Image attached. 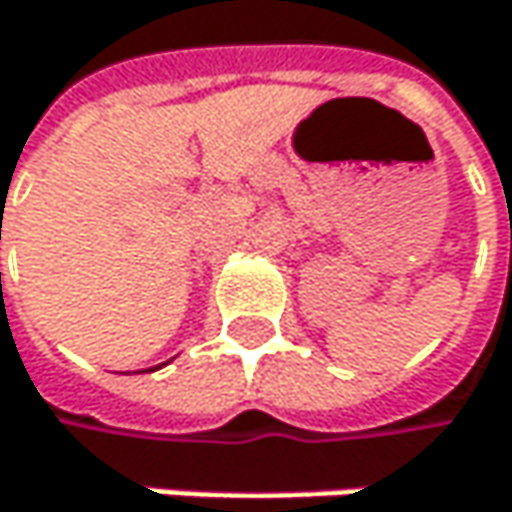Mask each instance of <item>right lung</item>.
<instances>
[{"label": "right lung", "instance_id": "1", "mask_svg": "<svg viewBox=\"0 0 512 512\" xmlns=\"http://www.w3.org/2000/svg\"><path fill=\"white\" fill-rule=\"evenodd\" d=\"M151 370H159V367H151Z\"/></svg>", "mask_w": 512, "mask_h": 512}]
</instances>
